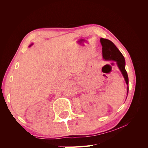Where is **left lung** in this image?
Here are the masks:
<instances>
[{
	"label": "left lung",
	"instance_id": "8db88e82",
	"mask_svg": "<svg viewBox=\"0 0 148 148\" xmlns=\"http://www.w3.org/2000/svg\"><path fill=\"white\" fill-rule=\"evenodd\" d=\"M101 44L102 46V52L103 59L106 60H112L117 62V66L122 72L123 77L127 84V95L128 93V77L125 70V58L115 44L109 39L101 38Z\"/></svg>",
	"mask_w": 148,
	"mask_h": 148
}]
</instances>
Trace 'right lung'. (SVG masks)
Instances as JSON below:
<instances>
[{"label": "right lung", "instance_id": "add662e5", "mask_svg": "<svg viewBox=\"0 0 148 148\" xmlns=\"http://www.w3.org/2000/svg\"><path fill=\"white\" fill-rule=\"evenodd\" d=\"M31 45H32V44H31ZM31 45H30V46H29V47H30V46H31Z\"/></svg>", "mask_w": 148, "mask_h": 148}]
</instances>
